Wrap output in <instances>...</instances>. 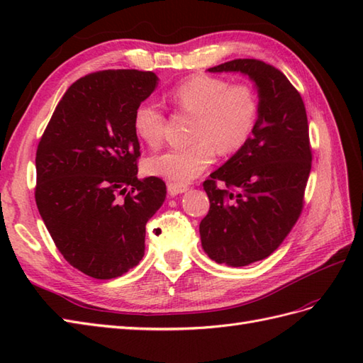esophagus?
<instances>
[{
  "instance_id": "1",
  "label": "esophagus",
  "mask_w": 363,
  "mask_h": 363,
  "mask_svg": "<svg viewBox=\"0 0 363 363\" xmlns=\"http://www.w3.org/2000/svg\"><path fill=\"white\" fill-rule=\"evenodd\" d=\"M167 191H168L169 196H177V195L184 194V191H187V186H177V184H168Z\"/></svg>"
}]
</instances>
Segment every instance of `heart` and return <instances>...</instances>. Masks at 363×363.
<instances>
[{"instance_id":"obj_1","label":"heart","mask_w":363,"mask_h":363,"mask_svg":"<svg viewBox=\"0 0 363 363\" xmlns=\"http://www.w3.org/2000/svg\"><path fill=\"white\" fill-rule=\"evenodd\" d=\"M168 98L181 109L196 113L194 143L154 154L145 160V172L169 184L186 186L209 168L217 150L234 154L250 142L259 118V96L250 84H230L217 76L194 74L177 82ZM137 137L156 146L164 138L165 113L162 107L145 99L133 115Z\"/></svg>"}]
</instances>
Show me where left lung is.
<instances>
[{
  "mask_svg": "<svg viewBox=\"0 0 363 363\" xmlns=\"http://www.w3.org/2000/svg\"><path fill=\"white\" fill-rule=\"evenodd\" d=\"M207 72L248 76L259 96L250 142L203 184L211 209L199 223L207 256L245 267L279 248L303 211L312 167L309 123L303 98L277 68L235 59ZM217 180L225 182L226 191L218 189Z\"/></svg>",
  "mask_w": 363,
  "mask_h": 363,
  "instance_id": "obj_1",
  "label": "left lung"
}]
</instances>
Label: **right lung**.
<instances>
[{"label":"right lung","mask_w":363,"mask_h":363,"mask_svg":"<svg viewBox=\"0 0 363 363\" xmlns=\"http://www.w3.org/2000/svg\"><path fill=\"white\" fill-rule=\"evenodd\" d=\"M159 78L104 70L60 99L35 154V203L57 250L95 279L129 272L145 254V226L167 196L159 177H137L133 115Z\"/></svg>","instance_id":"add662e5"}]
</instances>
